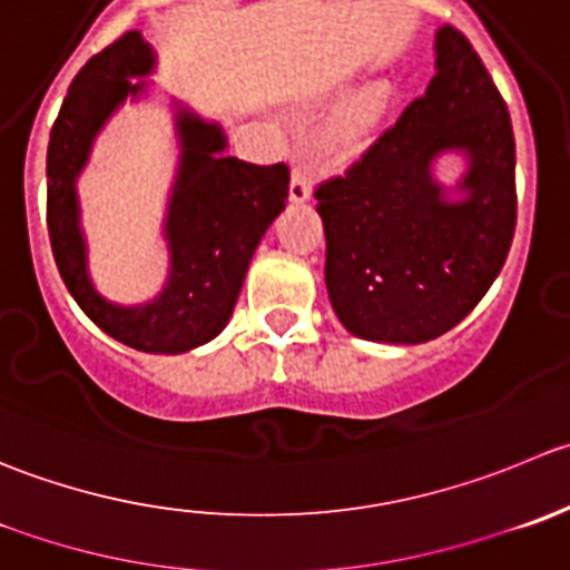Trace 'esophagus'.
<instances>
[{
	"label": "esophagus",
	"mask_w": 570,
	"mask_h": 570,
	"mask_svg": "<svg viewBox=\"0 0 570 570\" xmlns=\"http://www.w3.org/2000/svg\"><path fill=\"white\" fill-rule=\"evenodd\" d=\"M312 195V186H308V173L303 164L292 167V184H289V200L292 203H306Z\"/></svg>",
	"instance_id": "obj_1"
}]
</instances>
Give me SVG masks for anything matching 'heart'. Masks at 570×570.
<instances>
[{
	"instance_id": "b5f03b06",
	"label": "heart",
	"mask_w": 570,
	"mask_h": 570,
	"mask_svg": "<svg viewBox=\"0 0 570 570\" xmlns=\"http://www.w3.org/2000/svg\"><path fill=\"white\" fill-rule=\"evenodd\" d=\"M386 105H390V86H384V82H373V86H367L364 91H358L356 97L351 99V105L342 110L334 130H331V150L340 153V156L358 150V147L364 145V138L379 127Z\"/></svg>"
}]
</instances>
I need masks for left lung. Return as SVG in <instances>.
<instances>
[{
    "instance_id": "1",
    "label": "left lung",
    "mask_w": 570,
    "mask_h": 570,
    "mask_svg": "<svg viewBox=\"0 0 570 570\" xmlns=\"http://www.w3.org/2000/svg\"><path fill=\"white\" fill-rule=\"evenodd\" d=\"M445 149L472 164L460 204L431 178ZM314 197L325 286L351 334L417 345L471 314L515 236V136L504 97L456 27L438 32V75L423 97Z\"/></svg>"
}]
</instances>
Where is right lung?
<instances>
[{
	"mask_svg": "<svg viewBox=\"0 0 570 570\" xmlns=\"http://www.w3.org/2000/svg\"><path fill=\"white\" fill-rule=\"evenodd\" d=\"M150 69V43L138 32H125L75 75L49 132L47 230L66 289L105 334L145 353H184L214 340L228 323L253 253L286 206L289 167H258L225 156L219 125L180 110L184 156L167 217L173 256L167 286L153 303L132 308L99 297L86 273L75 178L105 119L127 94L136 97L145 88L130 77Z\"/></svg>",
	"mask_w": 570,
	"mask_h": 570,
	"instance_id": "1",
	"label": "right lung"
}]
</instances>
